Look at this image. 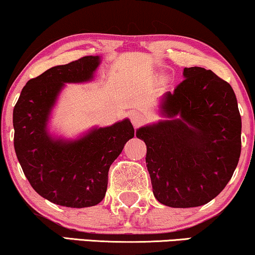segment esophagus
I'll return each instance as SVG.
<instances>
[{
	"label": "esophagus",
	"instance_id": "1",
	"mask_svg": "<svg viewBox=\"0 0 255 255\" xmlns=\"http://www.w3.org/2000/svg\"><path fill=\"white\" fill-rule=\"evenodd\" d=\"M130 120H131L132 125H133L134 128L140 127V125L144 123V117L139 114H132Z\"/></svg>",
	"mask_w": 255,
	"mask_h": 255
}]
</instances>
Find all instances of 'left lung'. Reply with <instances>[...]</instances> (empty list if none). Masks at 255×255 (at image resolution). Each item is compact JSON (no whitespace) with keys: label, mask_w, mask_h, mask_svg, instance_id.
Wrapping results in <instances>:
<instances>
[{"label":"left lung","mask_w":255,"mask_h":255,"mask_svg":"<svg viewBox=\"0 0 255 255\" xmlns=\"http://www.w3.org/2000/svg\"><path fill=\"white\" fill-rule=\"evenodd\" d=\"M160 102L166 118L138 128L156 199L170 207H197L214 199L233 176L241 152V117L233 89L204 68Z\"/></svg>","instance_id":"obj_1"}]
</instances>
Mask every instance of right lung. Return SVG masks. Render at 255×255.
Masks as SVG:
<instances>
[{
	"mask_svg": "<svg viewBox=\"0 0 255 255\" xmlns=\"http://www.w3.org/2000/svg\"><path fill=\"white\" fill-rule=\"evenodd\" d=\"M99 56L48 69L26 82L12 112L14 147L26 179L39 196L65 207H90L104 199L111 164L134 135L124 120L94 128L75 140L51 137L48 121L64 83L94 78Z\"/></svg>",
	"mask_w": 255,
	"mask_h": 255,
	"instance_id": "1",
	"label": "right lung"
}]
</instances>
